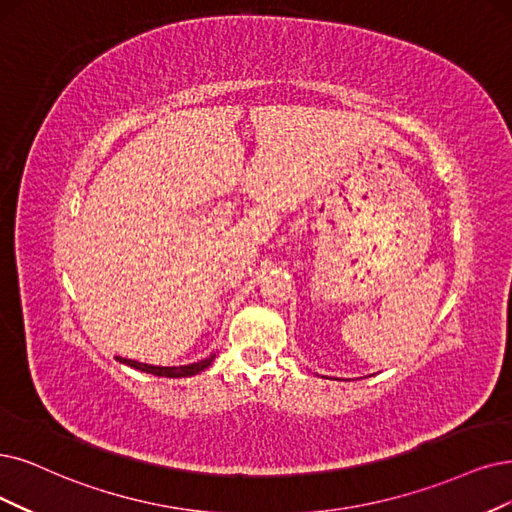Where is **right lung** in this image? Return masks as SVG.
<instances>
[{
  "label": "right lung",
  "instance_id": "right-lung-1",
  "mask_svg": "<svg viewBox=\"0 0 512 512\" xmlns=\"http://www.w3.org/2000/svg\"><path fill=\"white\" fill-rule=\"evenodd\" d=\"M213 358H215V354L204 358V361H198V363H192V365H181V367H156V365L130 361V358H122V356H116V361L132 367V369H139V371H145V373H151V375H158V377H189V375H196V373L204 371L208 365L213 363Z\"/></svg>",
  "mask_w": 512,
  "mask_h": 512
}]
</instances>
